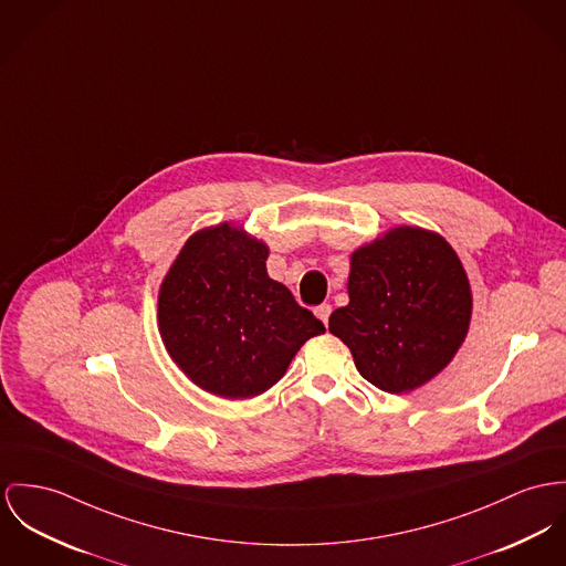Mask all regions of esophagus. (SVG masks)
<instances>
[{
  "mask_svg": "<svg viewBox=\"0 0 566 566\" xmlns=\"http://www.w3.org/2000/svg\"><path fill=\"white\" fill-rule=\"evenodd\" d=\"M314 314H316V316H318V318H321V321L327 325V321H329V314H332V305H316V307H314Z\"/></svg>",
  "mask_w": 566,
  "mask_h": 566,
  "instance_id": "34e87169",
  "label": "esophagus"
}]
</instances>
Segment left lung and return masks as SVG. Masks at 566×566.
I'll return each mask as SVG.
<instances>
[{
    "label": "left lung",
    "instance_id": "8db88e82",
    "mask_svg": "<svg viewBox=\"0 0 566 566\" xmlns=\"http://www.w3.org/2000/svg\"><path fill=\"white\" fill-rule=\"evenodd\" d=\"M472 318L465 269L437 232L391 228L350 254L348 304L329 332L379 390L411 391L439 375L463 345Z\"/></svg>",
    "mask_w": 566,
    "mask_h": 566
}]
</instances>
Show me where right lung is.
I'll list each match as a JSON object with an SVG mask.
<instances>
[{
  "instance_id": "obj_1",
  "label": "right lung",
  "mask_w": 566,
  "mask_h": 566,
  "mask_svg": "<svg viewBox=\"0 0 566 566\" xmlns=\"http://www.w3.org/2000/svg\"><path fill=\"white\" fill-rule=\"evenodd\" d=\"M269 248L219 223L187 239L159 289L157 321L176 366L202 390L252 398L275 386L325 325L266 273Z\"/></svg>"
}]
</instances>
